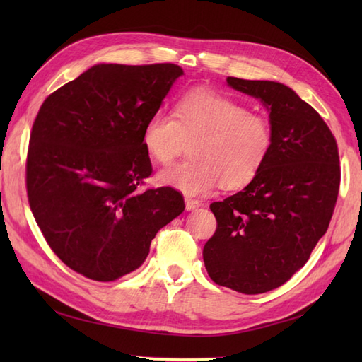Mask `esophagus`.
Segmentation results:
<instances>
[{"label":"esophagus","mask_w":362,"mask_h":362,"mask_svg":"<svg viewBox=\"0 0 362 362\" xmlns=\"http://www.w3.org/2000/svg\"><path fill=\"white\" fill-rule=\"evenodd\" d=\"M202 204L196 201V199H185V206H187V211H193V210H197L199 206H201Z\"/></svg>","instance_id":"obj_1"}]
</instances>
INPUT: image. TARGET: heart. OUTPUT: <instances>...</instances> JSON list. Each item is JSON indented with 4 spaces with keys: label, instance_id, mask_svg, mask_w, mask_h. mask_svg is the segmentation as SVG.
I'll list each match as a JSON object with an SVG mask.
<instances>
[{
    "label": "heart",
    "instance_id": "1",
    "mask_svg": "<svg viewBox=\"0 0 362 362\" xmlns=\"http://www.w3.org/2000/svg\"><path fill=\"white\" fill-rule=\"evenodd\" d=\"M193 141L188 161L158 174L165 187L187 196H205L221 183L245 185L264 166L272 151V126L244 104L211 90H191L175 104L174 117L153 113L146 119L141 143L157 163L168 165Z\"/></svg>",
    "mask_w": 362,
    "mask_h": 362
}]
</instances>
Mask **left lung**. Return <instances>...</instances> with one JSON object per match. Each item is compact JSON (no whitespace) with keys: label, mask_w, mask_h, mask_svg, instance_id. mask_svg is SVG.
I'll return each mask as SVG.
<instances>
[{"label":"left lung","mask_w":362,"mask_h":362,"mask_svg":"<svg viewBox=\"0 0 362 362\" xmlns=\"http://www.w3.org/2000/svg\"><path fill=\"white\" fill-rule=\"evenodd\" d=\"M266 107L274 144L240 193L213 202L216 232L204 247L210 279L243 294L286 283L325 235L339 193L336 140L325 121L288 86L227 78Z\"/></svg>","instance_id":"left-lung-1"}]
</instances>
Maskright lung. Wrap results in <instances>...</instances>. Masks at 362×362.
I'll list each match as a JSON object with an SVG mask.
<instances>
[{"mask_svg": "<svg viewBox=\"0 0 362 362\" xmlns=\"http://www.w3.org/2000/svg\"><path fill=\"white\" fill-rule=\"evenodd\" d=\"M183 74L174 64H98L45 99L30 132L26 187L45 240L73 271L113 281L140 267L157 232L185 210L152 173L146 119Z\"/></svg>", "mask_w": 362, "mask_h": 362, "instance_id": "right-lung-1", "label": "right lung"}]
</instances>
